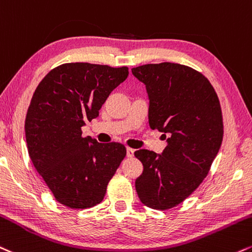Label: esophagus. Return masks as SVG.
Listing matches in <instances>:
<instances>
[{
    "label": "esophagus",
    "instance_id": "obj_1",
    "mask_svg": "<svg viewBox=\"0 0 252 252\" xmlns=\"http://www.w3.org/2000/svg\"><path fill=\"white\" fill-rule=\"evenodd\" d=\"M134 153H135L134 149H130V148H126V156L132 157V156H134Z\"/></svg>",
    "mask_w": 252,
    "mask_h": 252
}]
</instances>
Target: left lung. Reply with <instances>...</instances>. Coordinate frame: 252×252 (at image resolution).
<instances>
[{"label":"left lung","mask_w":252,"mask_h":252,"mask_svg":"<svg viewBox=\"0 0 252 252\" xmlns=\"http://www.w3.org/2000/svg\"><path fill=\"white\" fill-rule=\"evenodd\" d=\"M131 71L147 89L150 128L166 138L160 155L135 151L143 164L136 191L144 205L165 210L183 202L207 177L223 139L220 104L208 78L187 65L163 62Z\"/></svg>","instance_id":"left-lung-1"}]
</instances>
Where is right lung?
<instances>
[{"mask_svg": "<svg viewBox=\"0 0 252 252\" xmlns=\"http://www.w3.org/2000/svg\"><path fill=\"white\" fill-rule=\"evenodd\" d=\"M126 66L65 63L36 88L26 117V141L32 164L61 204L95 207L126 157L121 143L82 137V126L99 114L115 88L128 77Z\"/></svg>", "mask_w": 252, "mask_h": 252, "instance_id": "1", "label": "right lung"}]
</instances>
